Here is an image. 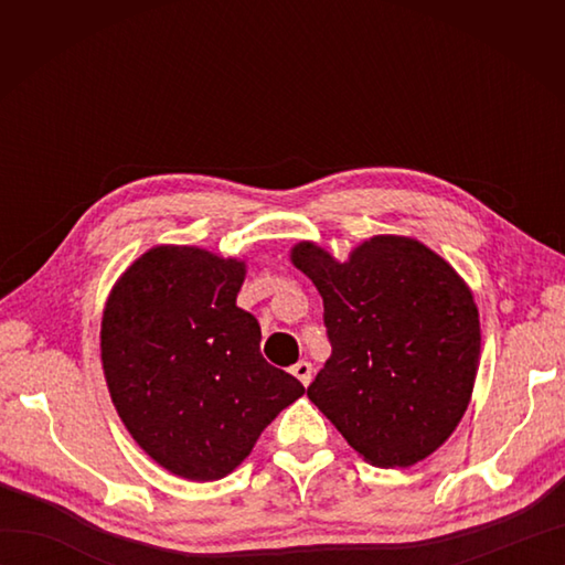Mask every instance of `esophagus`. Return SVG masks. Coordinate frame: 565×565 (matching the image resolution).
<instances>
[{
    "label": "esophagus",
    "instance_id": "obj_1",
    "mask_svg": "<svg viewBox=\"0 0 565 565\" xmlns=\"http://www.w3.org/2000/svg\"><path fill=\"white\" fill-rule=\"evenodd\" d=\"M291 374L303 383V386H308L310 383V376H313V366H310V362H306V359H301V362L291 366Z\"/></svg>",
    "mask_w": 565,
    "mask_h": 565
}]
</instances>
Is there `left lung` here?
I'll return each mask as SVG.
<instances>
[{
	"mask_svg": "<svg viewBox=\"0 0 565 565\" xmlns=\"http://www.w3.org/2000/svg\"><path fill=\"white\" fill-rule=\"evenodd\" d=\"M291 259L322 296L332 347L308 398L374 466L427 459L463 417L481 359L461 276L398 235L366 239L347 262L313 243L296 245Z\"/></svg>",
	"mask_w": 565,
	"mask_h": 565,
	"instance_id": "1",
	"label": "left lung"
}]
</instances>
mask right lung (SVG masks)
<instances>
[{"mask_svg":"<svg viewBox=\"0 0 565 565\" xmlns=\"http://www.w3.org/2000/svg\"><path fill=\"white\" fill-rule=\"evenodd\" d=\"M245 264L199 247H152L118 279L102 320V362L124 425L167 471L218 481L303 383L259 352L237 308Z\"/></svg>","mask_w":565,"mask_h":565,"instance_id":"right-lung-1","label":"right lung"}]
</instances>
